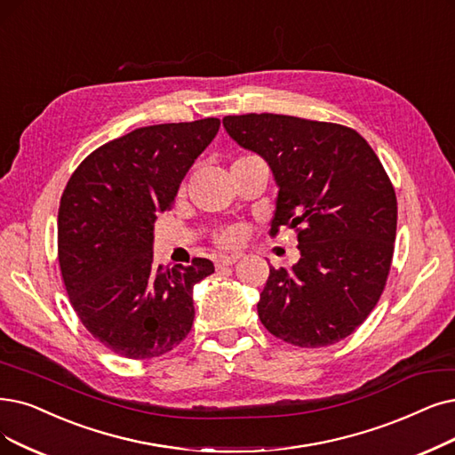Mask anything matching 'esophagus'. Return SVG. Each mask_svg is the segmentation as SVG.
I'll use <instances>...</instances> for the list:
<instances>
[{
	"instance_id": "esophagus-1",
	"label": "esophagus",
	"mask_w": 455,
	"mask_h": 455,
	"mask_svg": "<svg viewBox=\"0 0 455 455\" xmlns=\"http://www.w3.org/2000/svg\"><path fill=\"white\" fill-rule=\"evenodd\" d=\"M239 258H241V256H222V258H218V259L214 261V267H216V268L229 267V265H233V263H237Z\"/></svg>"
}]
</instances>
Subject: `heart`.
Listing matches in <instances>:
<instances>
[{
    "label": "heart",
    "mask_w": 455,
    "mask_h": 455,
    "mask_svg": "<svg viewBox=\"0 0 455 455\" xmlns=\"http://www.w3.org/2000/svg\"><path fill=\"white\" fill-rule=\"evenodd\" d=\"M243 158H246V156H243ZM212 241H214L216 246L226 248V250L235 248V246H239L244 241V229L239 228V226H224V228L214 231Z\"/></svg>",
    "instance_id": "1"
}]
</instances>
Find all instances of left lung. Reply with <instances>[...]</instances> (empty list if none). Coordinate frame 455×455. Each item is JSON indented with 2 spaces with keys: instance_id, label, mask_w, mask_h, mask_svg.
Returning <instances> with one entry per match:
<instances>
[{
  "instance_id": "left-lung-1",
  "label": "left lung",
  "mask_w": 455,
  "mask_h": 455,
  "mask_svg": "<svg viewBox=\"0 0 455 455\" xmlns=\"http://www.w3.org/2000/svg\"><path fill=\"white\" fill-rule=\"evenodd\" d=\"M228 134L261 155L278 185L270 235L295 229L300 259L272 268L259 295L265 329L299 347L353 334L383 295L397 202L383 164L356 131L293 116L224 117Z\"/></svg>"
}]
</instances>
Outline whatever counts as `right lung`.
Masks as SVG:
<instances>
[{
    "label": "right lung",
    "instance_id": "add662e5",
    "mask_svg": "<svg viewBox=\"0 0 455 455\" xmlns=\"http://www.w3.org/2000/svg\"><path fill=\"white\" fill-rule=\"evenodd\" d=\"M218 129L216 117L141 126L87 155L63 190L58 258L68 300L119 356H160L192 329V287L214 267L205 258L156 267L153 228Z\"/></svg>",
    "mask_w": 455,
    "mask_h": 455
}]
</instances>
